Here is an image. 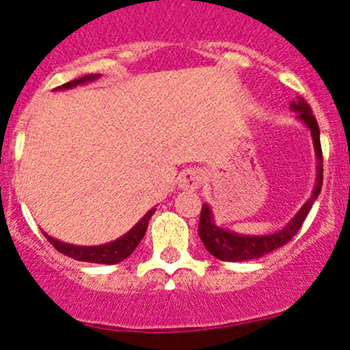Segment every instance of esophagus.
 I'll return each mask as SVG.
<instances>
[{
  "label": "esophagus",
  "instance_id": "34e87169",
  "mask_svg": "<svg viewBox=\"0 0 350 350\" xmlns=\"http://www.w3.org/2000/svg\"><path fill=\"white\" fill-rule=\"evenodd\" d=\"M202 183V174L198 169H186L179 174L178 178V186L184 191H194L201 186Z\"/></svg>",
  "mask_w": 350,
  "mask_h": 350
}]
</instances>
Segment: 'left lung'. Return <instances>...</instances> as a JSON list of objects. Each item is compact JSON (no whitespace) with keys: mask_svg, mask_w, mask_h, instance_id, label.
<instances>
[{"mask_svg":"<svg viewBox=\"0 0 350 350\" xmlns=\"http://www.w3.org/2000/svg\"><path fill=\"white\" fill-rule=\"evenodd\" d=\"M291 109L294 113H299L297 119L304 122L307 128H309L310 136H312L314 151H316L317 159V178L312 194H310L306 204L297 211V214L284 226L281 231L262 234V236H249V234H239L231 231V229L221 228L214 221L211 206L204 202L201 209V219H199V237H201L202 244H204V247L211 256L217 257L221 260H228V262H241V260L257 259V257H262L264 254H269V252L282 247L297 234L302 222L306 221L307 214H309L310 207H312L316 199L319 198V193L322 189V149L317 121L312 116L310 106L307 105L306 99L301 98V96H297L295 101L291 103Z\"/></svg>","mask_w":350,"mask_h":350,"instance_id":"1","label":"left lung"}]
</instances>
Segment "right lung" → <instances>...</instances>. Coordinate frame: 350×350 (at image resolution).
Returning <instances> with one entry per match:
<instances>
[{
	"label": "right lung",
	"mask_w": 350,
	"mask_h": 350,
	"mask_svg": "<svg viewBox=\"0 0 350 350\" xmlns=\"http://www.w3.org/2000/svg\"><path fill=\"white\" fill-rule=\"evenodd\" d=\"M99 75H88L83 76V78L75 79V81H69L63 86L56 88V91H63V90H71V88H76L78 84H86L98 79ZM156 213V209H149L148 213L141 217V221L134 226L133 229H129L124 236H121L116 241H111L107 244H101V245H76V244H68L63 243V241L55 239V237L48 236L44 234L46 239L53 244V247L56 251H59L61 254L72 257L76 260H83V262H94V264H118L121 260H124L126 257H129L134 252V249L137 247V244L141 243V239L144 237L146 229H148L149 219H151L152 214Z\"/></svg>",
	"instance_id": "obj_1"
}]
</instances>
